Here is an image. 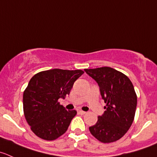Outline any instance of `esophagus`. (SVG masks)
Returning a JSON list of instances; mask_svg holds the SVG:
<instances>
[{
	"label": "esophagus",
	"instance_id": "esophagus-1",
	"mask_svg": "<svg viewBox=\"0 0 157 157\" xmlns=\"http://www.w3.org/2000/svg\"><path fill=\"white\" fill-rule=\"evenodd\" d=\"M78 113L80 114V115H83V114L86 113V112H85V111H83V110H79Z\"/></svg>",
	"mask_w": 157,
	"mask_h": 157
}]
</instances>
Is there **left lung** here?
<instances>
[{
	"label": "left lung",
	"mask_w": 157,
	"mask_h": 157,
	"mask_svg": "<svg viewBox=\"0 0 157 157\" xmlns=\"http://www.w3.org/2000/svg\"><path fill=\"white\" fill-rule=\"evenodd\" d=\"M97 83L106 106L95 125L89 127L91 134L102 143L121 139L133 124L137 97L130 79L123 73L109 67L84 69Z\"/></svg>",
	"instance_id": "1"
}]
</instances>
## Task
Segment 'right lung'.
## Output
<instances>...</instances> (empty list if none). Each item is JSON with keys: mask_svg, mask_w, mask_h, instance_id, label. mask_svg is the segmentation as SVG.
I'll return each instance as SVG.
<instances>
[{"mask_svg": "<svg viewBox=\"0 0 157 157\" xmlns=\"http://www.w3.org/2000/svg\"><path fill=\"white\" fill-rule=\"evenodd\" d=\"M81 70L53 69L35 74L23 95L24 117L32 131L46 140H54L67 130L77 111L67 110L58 102L69 95Z\"/></svg>", "mask_w": 157, "mask_h": 157, "instance_id": "right-lung-1", "label": "right lung"}]
</instances>
